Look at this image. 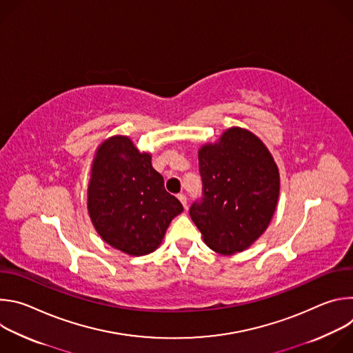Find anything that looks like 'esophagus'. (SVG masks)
Returning <instances> with one entry per match:
<instances>
[{"instance_id": "obj_1", "label": "esophagus", "mask_w": 353, "mask_h": 353, "mask_svg": "<svg viewBox=\"0 0 353 353\" xmlns=\"http://www.w3.org/2000/svg\"><path fill=\"white\" fill-rule=\"evenodd\" d=\"M177 198L180 199V203L183 204V207L187 210V196H185L184 194H179V195H177Z\"/></svg>"}]
</instances>
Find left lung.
<instances>
[{"mask_svg":"<svg viewBox=\"0 0 353 353\" xmlns=\"http://www.w3.org/2000/svg\"><path fill=\"white\" fill-rule=\"evenodd\" d=\"M203 198L190 216L205 244L219 254H234L268 228L279 196V172L263 141L232 127L218 142L198 150Z\"/></svg>","mask_w":353,"mask_h":353,"instance_id":"left-lung-1","label":"left lung"}]
</instances>
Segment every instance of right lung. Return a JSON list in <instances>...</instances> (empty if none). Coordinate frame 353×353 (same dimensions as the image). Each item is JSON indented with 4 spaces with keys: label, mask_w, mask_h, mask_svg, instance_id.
<instances>
[{
    "label": "right lung",
    "mask_w": 353,
    "mask_h": 353,
    "mask_svg": "<svg viewBox=\"0 0 353 353\" xmlns=\"http://www.w3.org/2000/svg\"><path fill=\"white\" fill-rule=\"evenodd\" d=\"M150 159L128 137H112L97 148L88 184V212L99 236L137 257L155 251L183 212Z\"/></svg>",
    "instance_id": "add662e5"
}]
</instances>
